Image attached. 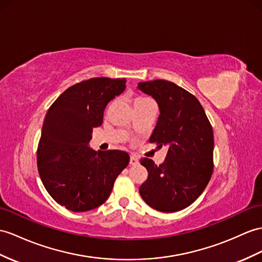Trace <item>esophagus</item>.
I'll return each instance as SVG.
<instances>
[{
	"label": "esophagus",
	"instance_id": "34e87169",
	"mask_svg": "<svg viewBox=\"0 0 262 262\" xmlns=\"http://www.w3.org/2000/svg\"><path fill=\"white\" fill-rule=\"evenodd\" d=\"M138 163H139L138 159H137L135 156H131V157H130V164H131V165H136V164H138Z\"/></svg>",
	"mask_w": 262,
	"mask_h": 262
}]
</instances>
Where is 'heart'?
I'll return each instance as SVG.
<instances>
[{"mask_svg": "<svg viewBox=\"0 0 262 262\" xmlns=\"http://www.w3.org/2000/svg\"><path fill=\"white\" fill-rule=\"evenodd\" d=\"M142 100H145V98H139V99H137L136 101H142Z\"/></svg>", "mask_w": 262, "mask_h": 262, "instance_id": "1", "label": "heart"}]
</instances>
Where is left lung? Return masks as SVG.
Returning <instances> with one entry per match:
<instances>
[{"label":"left lung","instance_id":"8db88e82","mask_svg":"<svg viewBox=\"0 0 262 262\" xmlns=\"http://www.w3.org/2000/svg\"><path fill=\"white\" fill-rule=\"evenodd\" d=\"M138 89L151 95L160 110L150 142L168 148L161 164L148 158L140 160L149 173L140 195L158 211H180L198 199L211 178L212 126L198 99L176 83L140 82Z\"/></svg>","mask_w":262,"mask_h":262}]
</instances>
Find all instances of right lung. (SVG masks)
<instances>
[{"mask_svg":"<svg viewBox=\"0 0 262 262\" xmlns=\"http://www.w3.org/2000/svg\"><path fill=\"white\" fill-rule=\"evenodd\" d=\"M125 79L92 78L70 86L50 106L37 146V169L50 195L74 212L98 208L129 164L124 151H94L92 129L103 122L111 100L125 89Z\"/></svg>","mask_w":262,"mask_h":262,"instance_id":"1","label":"right lung"}]
</instances>
